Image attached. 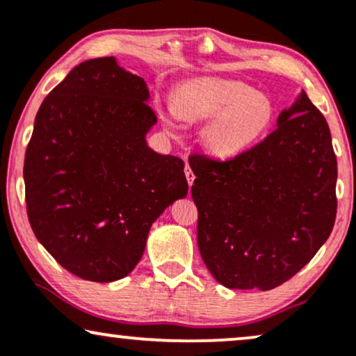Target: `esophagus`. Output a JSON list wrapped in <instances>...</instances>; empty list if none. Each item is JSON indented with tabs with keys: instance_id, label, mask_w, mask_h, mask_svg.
<instances>
[{
	"instance_id": "esophagus-1",
	"label": "esophagus",
	"mask_w": 356,
	"mask_h": 356,
	"mask_svg": "<svg viewBox=\"0 0 356 356\" xmlns=\"http://www.w3.org/2000/svg\"><path fill=\"white\" fill-rule=\"evenodd\" d=\"M186 177H187L188 186H192L193 179H195V174H193V170L191 169V165H188V164H186Z\"/></svg>"
}]
</instances>
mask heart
Segmentation results:
<instances>
[{
  "mask_svg": "<svg viewBox=\"0 0 356 356\" xmlns=\"http://www.w3.org/2000/svg\"><path fill=\"white\" fill-rule=\"evenodd\" d=\"M177 115L191 122L211 118L203 130V145L213 156L231 158L267 134L273 122V104L245 83L197 78L179 88L174 108L164 115L168 129L175 130Z\"/></svg>",
  "mask_w": 356,
  "mask_h": 356,
  "instance_id": "heart-1",
  "label": "heart"
}]
</instances>
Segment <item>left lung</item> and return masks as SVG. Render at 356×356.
Wrapping results in <instances>:
<instances>
[{
	"mask_svg": "<svg viewBox=\"0 0 356 356\" xmlns=\"http://www.w3.org/2000/svg\"><path fill=\"white\" fill-rule=\"evenodd\" d=\"M277 130L226 161L191 154L197 244L233 290H272L325 243L337 215V158L325 118L305 91Z\"/></svg>",
	"mask_w": 356,
	"mask_h": 356,
	"instance_id": "1",
	"label": "left lung"
}]
</instances>
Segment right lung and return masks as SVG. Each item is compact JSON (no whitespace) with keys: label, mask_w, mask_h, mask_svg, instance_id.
<instances>
[{"label":"right lung","mask_w":356,"mask_h":356,"mask_svg":"<svg viewBox=\"0 0 356 356\" xmlns=\"http://www.w3.org/2000/svg\"><path fill=\"white\" fill-rule=\"evenodd\" d=\"M148 97L140 76L104 56L74 66L37 112L24 159L27 216L83 280L127 277L151 225L188 192L184 161L146 145L158 120Z\"/></svg>","instance_id":"1"}]
</instances>
